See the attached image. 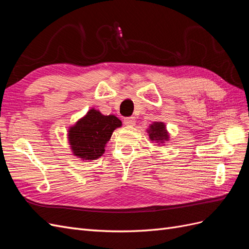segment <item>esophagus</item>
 <instances>
[{"mask_svg": "<svg viewBox=\"0 0 249 249\" xmlns=\"http://www.w3.org/2000/svg\"><path fill=\"white\" fill-rule=\"evenodd\" d=\"M124 123L125 125H134L135 123H136V119H135V117L131 116V117H125Z\"/></svg>", "mask_w": 249, "mask_h": 249, "instance_id": "esophagus-1", "label": "esophagus"}]
</instances>
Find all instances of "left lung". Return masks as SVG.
I'll list each match as a JSON object with an SVG mask.
<instances>
[{"label":"left lung","mask_w":249,"mask_h":249,"mask_svg":"<svg viewBox=\"0 0 249 249\" xmlns=\"http://www.w3.org/2000/svg\"><path fill=\"white\" fill-rule=\"evenodd\" d=\"M149 138L155 141H164L168 139V134L165 130V125L162 123H155L150 125V129L148 131Z\"/></svg>","instance_id":"left-lung-1"}]
</instances>
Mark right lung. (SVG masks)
I'll return each instance as SVG.
<instances>
[{
    "mask_svg": "<svg viewBox=\"0 0 249 249\" xmlns=\"http://www.w3.org/2000/svg\"><path fill=\"white\" fill-rule=\"evenodd\" d=\"M122 122L114 115H103L95 109L71 126L69 139L72 153L83 160H95L105 153V145Z\"/></svg>",
    "mask_w": 249,
    "mask_h": 249,
    "instance_id": "1",
    "label": "right lung"
}]
</instances>
